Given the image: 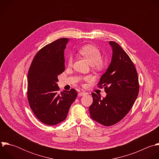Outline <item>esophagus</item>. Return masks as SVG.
Returning <instances> with one entry per match:
<instances>
[{
    "instance_id": "esophagus-1",
    "label": "esophagus",
    "mask_w": 159,
    "mask_h": 159,
    "mask_svg": "<svg viewBox=\"0 0 159 159\" xmlns=\"http://www.w3.org/2000/svg\"><path fill=\"white\" fill-rule=\"evenodd\" d=\"M85 94H86V93H85V92H84V91H83V92H80V93H78V96H79V97H81V96H84V95H85Z\"/></svg>"
}]
</instances>
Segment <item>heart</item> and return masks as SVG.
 I'll use <instances>...</instances> for the list:
<instances>
[{
  "label": "heart",
  "instance_id": "heart-1",
  "mask_svg": "<svg viewBox=\"0 0 159 159\" xmlns=\"http://www.w3.org/2000/svg\"><path fill=\"white\" fill-rule=\"evenodd\" d=\"M79 53L88 60L95 70H102L103 68L104 62L102 60V54L98 47L91 44L86 45L79 49ZM67 62L68 66L73 65V57L72 55L68 56Z\"/></svg>",
  "mask_w": 159,
  "mask_h": 159
}]
</instances>
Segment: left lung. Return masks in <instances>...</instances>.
<instances>
[{
	"label": "left lung",
	"mask_w": 159,
	"mask_h": 159,
	"mask_svg": "<svg viewBox=\"0 0 159 159\" xmlns=\"http://www.w3.org/2000/svg\"><path fill=\"white\" fill-rule=\"evenodd\" d=\"M113 56L111 64L101 77L98 87L104 88L106 97L91 93L89 108L91 118L109 126L121 120L132 108L139 92L137 71L129 56L116 42L110 41Z\"/></svg>",
	"instance_id": "1"
}]
</instances>
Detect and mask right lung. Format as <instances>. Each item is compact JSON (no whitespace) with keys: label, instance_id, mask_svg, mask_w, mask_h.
I'll use <instances>...</instances> for the list:
<instances>
[{"label":"right lung","instance_id":"right-lung-1","mask_svg":"<svg viewBox=\"0 0 159 159\" xmlns=\"http://www.w3.org/2000/svg\"><path fill=\"white\" fill-rule=\"evenodd\" d=\"M68 39L60 38L41 48L34 57L27 75L29 106L42 123L54 125L64 121L77 97V91L59 93L57 76L64 72V51Z\"/></svg>","mask_w":159,"mask_h":159}]
</instances>
